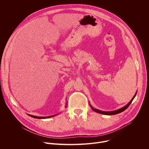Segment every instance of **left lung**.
Segmentation results:
<instances>
[{"mask_svg":"<svg viewBox=\"0 0 149 149\" xmlns=\"http://www.w3.org/2000/svg\"><path fill=\"white\" fill-rule=\"evenodd\" d=\"M136 94H137V93L135 94L133 98L131 100V101H130L128 104H127L125 106H124V107H122L121 109H118V110H116V111H108V112H107V111H100V110H97V109H94L91 105H90V106H91V109H93V110H94V111H95V112H97V113H100V114H104V115H114V114H118V113H121V112L124 111V110H125L127 108L129 107V106L130 105V104L132 102L133 99H134V97H136Z\"/></svg>","mask_w":149,"mask_h":149,"instance_id":"1","label":"left lung"}]
</instances>
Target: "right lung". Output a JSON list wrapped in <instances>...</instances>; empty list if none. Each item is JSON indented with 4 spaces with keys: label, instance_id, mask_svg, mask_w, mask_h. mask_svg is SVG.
<instances>
[{
    "label": "right lung",
    "instance_id": "obj_1",
    "mask_svg": "<svg viewBox=\"0 0 149 149\" xmlns=\"http://www.w3.org/2000/svg\"><path fill=\"white\" fill-rule=\"evenodd\" d=\"M29 116L33 117V118H49V117H53L54 116H48V117H37V116H32V115H30V114H28Z\"/></svg>",
    "mask_w": 149,
    "mask_h": 149
}]
</instances>
